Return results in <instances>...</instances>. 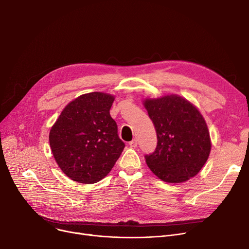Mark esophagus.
I'll return each instance as SVG.
<instances>
[{
    "instance_id": "1",
    "label": "esophagus",
    "mask_w": 249,
    "mask_h": 249,
    "mask_svg": "<svg viewBox=\"0 0 249 249\" xmlns=\"http://www.w3.org/2000/svg\"><path fill=\"white\" fill-rule=\"evenodd\" d=\"M137 145H138V141L136 139L132 140L131 142H129V146L130 147H137Z\"/></svg>"
}]
</instances>
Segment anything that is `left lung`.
Returning <instances> with one entry per match:
<instances>
[{
	"mask_svg": "<svg viewBox=\"0 0 249 249\" xmlns=\"http://www.w3.org/2000/svg\"><path fill=\"white\" fill-rule=\"evenodd\" d=\"M142 104L158 137L156 150L145 156L149 169L169 183L196 177L212 149L207 124L198 108L178 94L147 98Z\"/></svg>",
	"mask_w": 249,
	"mask_h": 249,
	"instance_id": "1",
	"label": "left lung"
}]
</instances>
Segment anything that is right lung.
Here are the masks:
<instances>
[{
    "instance_id": "1",
    "label": "right lung",
    "mask_w": 249,
    "mask_h": 249,
    "mask_svg": "<svg viewBox=\"0 0 249 249\" xmlns=\"http://www.w3.org/2000/svg\"><path fill=\"white\" fill-rule=\"evenodd\" d=\"M114 95L93 91L80 95L61 112L50 130V145L63 173L80 183L106 178L124 148L109 109Z\"/></svg>"
}]
</instances>
